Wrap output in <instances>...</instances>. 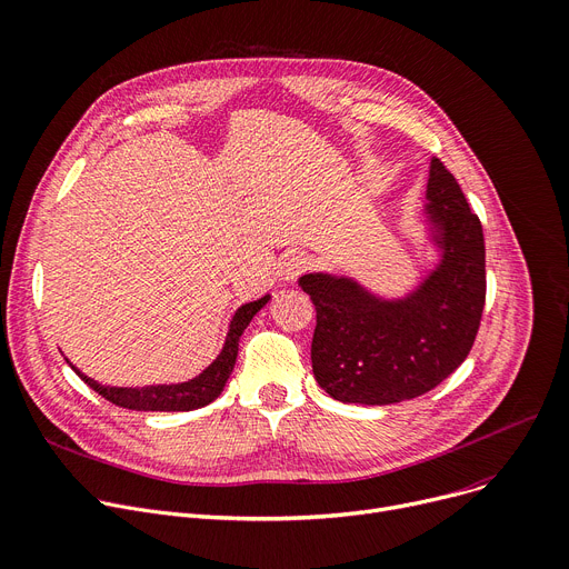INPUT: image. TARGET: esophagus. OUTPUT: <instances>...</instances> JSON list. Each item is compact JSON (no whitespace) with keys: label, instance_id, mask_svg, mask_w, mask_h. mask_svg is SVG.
I'll return each instance as SVG.
<instances>
[{"label":"esophagus","instance_id":"obj_1","mask_svg":"<svg viewBox=\"0 0 569 569\" xmlns=\"http://www.w3.org/2000/svg\"><path fill=\"white\" fill-rule=\"evenodd\" d=\"M309 268V258L305 256V253H290V256H286L283 258V262H281V270H279V274H281V281H286V283H292L301 272H305Z\"/></svg>","mask_w":569,"mask_h":569}]
</instances>
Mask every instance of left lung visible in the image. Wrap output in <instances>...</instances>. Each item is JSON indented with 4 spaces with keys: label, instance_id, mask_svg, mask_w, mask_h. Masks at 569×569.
<instances>
[{
    "label": "left lung",
    "instance_id": "left-lung-1",
    "mask_svg": "<svg viewBox=\"0 0 569 569\" xmlns=\"http://www.w3.org/2000/svg\"><path fill=\"white\" fill-rule=\"evenodd\" d=\"M426 199L435 260L405 295H380L348 274L299 277L318 318L313 375L333 400L393 405L419 398L471 352L485 307L482 226L437 158Z\"/></svg>",
    "mask_w": 569,
    "mask_h": 569
}]
</instances>
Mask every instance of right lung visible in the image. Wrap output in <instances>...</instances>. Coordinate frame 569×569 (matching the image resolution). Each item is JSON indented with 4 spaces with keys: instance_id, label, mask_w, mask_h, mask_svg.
<instances>
[{
    "instance_id": "1",
    "label": "right lung",
    "mask_w": 569,
    "mask_h": 569,
    "mask_svg": "<svg viewBox=\"0 0 569 569\" xmlns=\"http://www.w3.org/2000/svg\"><path fill=\"white\" fill-rule=\"evenodd\" d=\"M272 295H262L256 301H247L242 305L229 325V331H226V340L221 352L214 357V361L203 368L197 377L187 382H176V385H150V387H109L91 380L89 375H84L78 366H72L68 359V366L78 372L82 380L102 398L109 402L134 409V411H192L210 405L217 400L229 382V377L233 372L236 359H238V346H240V336L253 320V316L268 305Z\"/></svg>"
}]
</instances>
